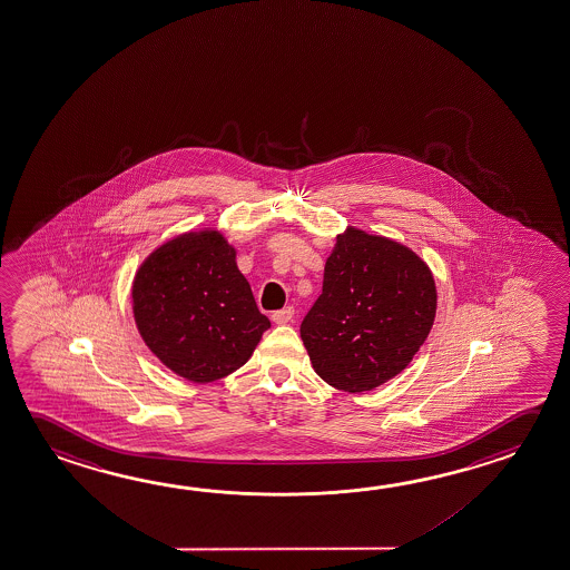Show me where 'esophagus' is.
<instances>
[{
    "instance_id": "esophagus-1",
    "label": "esophagus",
    "mask_w": 570,
    "mask_h": 570,
    "mask_svg": "<svg viewBox=\"0 0 570 570\" xmlns=\"http://www.w3.org/2000/svg\"><path fill=\"white\" fill-rule=\"evenodd\" d=\"M292 317H294V308H292V306H286V308L276 309V312L272 314V320H274L276 324H288Z\"/></svg>"
}]
</instances>
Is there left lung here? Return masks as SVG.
<instances>
[{"mask_svg":"<svg viewBox=\"0 0 570 570\" xmlns=\"http://www.w3.org/2000/svg\"><path fill=\"white\" fill-rule=\"evenodd\" d=\"M438 288L407 246L354 226L337 234L324 286L299 326L312 367L342 392H372L430 336Z\"/></svg>","mask_w":570,"mask_h":570,"instance_id":"obj_1","label":"left lung"}]
</instances>
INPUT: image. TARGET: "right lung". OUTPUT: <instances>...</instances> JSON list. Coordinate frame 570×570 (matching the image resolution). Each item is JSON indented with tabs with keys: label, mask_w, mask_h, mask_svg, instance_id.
Returning a JSON list of instances; mask_svg holds the SVG:
<instances>
[{
	"label": "right lung",
	"mask_w": 570,
	"mask_h": 570,
	"mask_svg": "<svg viewBox=\"0 0 570 570\" xmlns=\"http://www.w3.org/2000/svg\"><path fill=\"white\" fill-rule=\"evenodd\" d=\"M131 294L142 342L188 382L233 374L271 327L236 266L233 244L210 228L155 248L135 274Z\"/></svg>",
	"instance_id": "add662e5"
}]
</instances>
